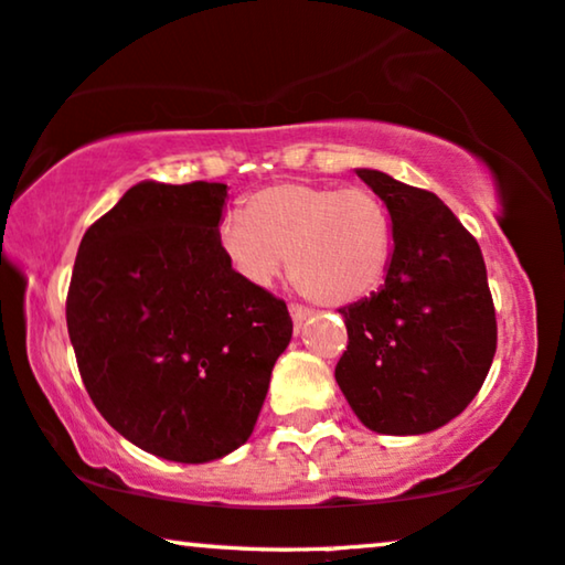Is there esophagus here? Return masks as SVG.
Masks as SVG:
<instances>
[{
	"label": "esophagus",
	"mask_w": 565,
	"mask_h": 565,
	"mask_svg": "<svg viewBox=\"0 0 565 565\" xmlns=\"http://www.w3.org/2000/svg\"><path fill=\"white\" fill-rule=\"evenodd\" d=\"M290 316H292V323H296V327H300V323H303L308 316H311V308H306V306H298V303H290Z\"/></svg>",
	"instance_id": "obj_1"
}]
</instances>
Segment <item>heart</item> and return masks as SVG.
<instances>
[{
	"label": "heart",
	"mask_w": 565,
	"mask_h": 565,
	"mask_svg": "<svg viewBox=\"0 0 565 565\" xmlns=\"http://www.w3.org/2000/svg\"><path fill=\"white\" fill-rule=\"evenodd\" d=\"M228 265L252 285L290 277L308 298L347 306L377 288L393 252V221L367 188L280 182L252 192L218 234Z\"/></svg>",
	"instance_id": "1"
}]
</instances>
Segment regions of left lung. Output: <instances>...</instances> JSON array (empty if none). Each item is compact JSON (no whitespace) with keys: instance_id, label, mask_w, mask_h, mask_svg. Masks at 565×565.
Returning a JSON list of instances; mask_svg holds the SVG:
<instances>
[{"instance_id":"obj_1","label":"left lung","mask_w":565,"mask_h":565,"mask_svg":"<svg viewBox=\"0 0 565 565\" xmlns=\"http://www.w3.org/2000/svg\"><path fill=\"white\" fill-rule=\"evenodd\" d=\"M358 177L388 207L393 254L383 288L339 308L350 342L334 377L367 429L424 435L476 398L497 352L483 254L435 192Z\"/></svg>"}]
</instances>
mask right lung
<instances>
[{"instance_id":"1","label":"right lung","mask_w":565,"mask_h":565,"mask_svg":"<svg viewBox=\"0 0 565 565\" xmlns=\"http://www.w3.org/2000/svg\"><path fill=\"white\" fill-rule=\"evenodd\" d=\"M221 182H138L76 254L66 327L92 404L128 443L207 462L249 439L292 337L285 300L223 257Z\"/></svg>"}]
</instances>
